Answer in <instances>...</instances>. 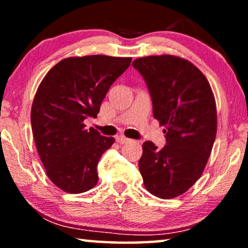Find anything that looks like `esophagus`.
<instances>
[{"mask_svg":"<svg viewBox=\"0 0 248 248\" xmlns=\"http://www.w3.org/2000/svg\"><path fill=\"white\" fill-rule=\"evenodd\" d=\"M131 140L130 139H127L126 137H124V135H117L116 137V142L120 144H125V143H128Z\"/></svg>","mask_w":248,"mask_h":248,"instance_id":"esophagus-1","label":"esophagus"}]
</instances>
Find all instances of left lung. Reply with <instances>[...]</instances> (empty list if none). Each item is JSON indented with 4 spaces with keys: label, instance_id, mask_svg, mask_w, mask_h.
Returning <instances> with one entry per match:
<instances>
[{
    "label": "left lung",
    "instance_id": "obj_1",
    "mask_svg": "<svg viewBox=\"0 0 248 248\" xmlns=\"http://www.w3.org/2000/svg\"><path fill=\"white\" fill-rule=\"evenodd\" d=\"M147 83L154 116L167 144H142L139 169L145 188L160 199L185 193L201 177L217 134L216 100L209 81L187 60L145 56L133 62Z\"/></svg>",
    "mask_w": 248,
    "mask_h": 248
}]
</instances>
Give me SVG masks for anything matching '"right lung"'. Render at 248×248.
<instances>
[{
    "label": "right lung",
    "instance_id": "right-lung-1",
    "mask_svg": "<svg viewBox=\"0 0 248 248\" xmlns=\"http://www.w3.org/2000/svg\"><path fill=\"white\" fill-rule=\"evenodd\" d=\"M131 57H67L48 71L33 98L31 127L48 178L71 194L98 183L97 165L114 138L100 135L83 121L97 117L114 81L130 66Z\"/></svg>",
    "mask_w": 248,
    "mask_h": 248
}]
</instances>
